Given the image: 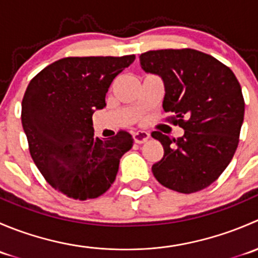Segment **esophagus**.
<instances>
[{"mask_svg":"<svg viewBox=\"0 0 258 258\" xmlns=\"http://www.w3.org/2000/svg\"><path fill=\"white\" fill-rule=\"evenodd\" d=\"M148 139H150V134H148V132H146V131H137V132H135V134H134L135 142H136V144H139V145L145 144V142L147 141Z\"/></svg>","mask_w":258,"mask_h":258,"instance_id":"esophagus-1","label":"esophagus"}]
</instances>
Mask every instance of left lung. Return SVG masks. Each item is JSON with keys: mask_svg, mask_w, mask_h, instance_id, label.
Returning a JSON list of instances; mask_svg holds the SVG:
<instances>
[{"mask_svg": "<svg viewBox=\"0 0 258 258\" xmlns=\"http://www.w3.org/2000/svg\"><path fill=\"white\" fill-rule=\"evenodd\" d=\"M144 71L165 83L163 110L184 135L151 136L163 146V157L152 166L162 186L181 194L209 187L232 160L240 141L244 100L230 67L192 48L157 49L140 54Z\"/></svg>", "mask_w": 258, "mask_h": 258, "instance_id": "1", "label": "left lung"}]
</instances>
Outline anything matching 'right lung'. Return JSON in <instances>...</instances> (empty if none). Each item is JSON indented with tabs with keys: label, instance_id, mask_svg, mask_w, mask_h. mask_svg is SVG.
<instances>
[{
	"label": "right lung",
	"instance_id": "obj_1",
	"mask_svg": "<svg viewBox=\"0 0 258 258\" xmlns=\"http://www.w3.org/2000/svg\"><path fill=\"white\" fill-rule=\"evenodd\" d=\"M135 61L122 57H64L38 72L22 100V127L31 157L46 181L70 199H96L116 178L134 139L118 131L93 137L92 114L106 106L114 77Z\"/></svg>",
	"mask_w": 258,
	"mask_h": 258
}]
</instances>
